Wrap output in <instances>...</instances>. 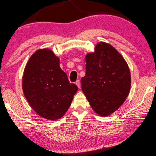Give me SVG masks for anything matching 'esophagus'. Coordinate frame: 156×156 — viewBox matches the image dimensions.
<instances>
[{"label": "esophagus", "mask_w": 156, "mask_h": 156, "mask_svg": "<svg viewBox=\"0 0 156 156\" xmlns=\"http://www.w3.org/2000/svg\"><path fill=\"white\" fill-rule=\"evenodd\" d=\"M76 85L77 86L79 89H80V88H81V83H80V80L76 81Z\"/></svg>", "instance_id": "esophagus-1"}]
</instances>
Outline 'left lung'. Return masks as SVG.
<instances>
[{
	"label": "left lung",
	"instance_id": "1",
	"mask_svg": "<svg viewBox=\"0 0 156 156\" xmlns=\"http://www.w3.org/2000/svg\"><path fill=\"white\" fill-rule=\"evenodd\" d=\"M86 74L82 89L92 109L107 117L123 104L129 94L131 74L122 55L108 43L101 41L86 55Z\"/></svg>",
	"mask_w": 156,
	"mask_h": 156
}]
</instances>
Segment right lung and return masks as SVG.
I'll return each instance as SVG.
<instances>
[{
  "mask_svg": "<svg viewBox=\"0 0 156 156\" xmlns=\"http://www.w3.org/2000/svg\"><path fill=\"white\" fill-rule=\"evenodd\" d=\"M22 86L31 108L52 121L64 116L78 90L60 68V58L49 48L39 49L31 55L24 67Z\"/></svg>",
  "mask_w": 156,
  "mask_h": 156,
  "instance_id": "right-lung-1",
  "label": "right lung"
}]
</instances>
